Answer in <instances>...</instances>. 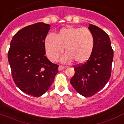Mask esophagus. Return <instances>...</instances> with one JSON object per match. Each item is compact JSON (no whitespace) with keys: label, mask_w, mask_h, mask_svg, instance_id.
<instances>
[{"label":"esophagus","mask_w":124,"mask_h":124,"mask_svg":"<svg viewBox=\"0 0 124 124\" xmlns=\"http://www.w3.org/2000/svg\"><path fill=\"white\" fill-rule=\"evenodd\" d=\"M65 69V67L64 66H62V65H59V71H62L63 69Z\"/></svg>","instance_id":"1"}]
</instances>
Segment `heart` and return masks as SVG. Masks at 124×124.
Returning <instances> with one entry per match:
<instances>
[{
  "label": "heart",
  "instance_id": "heart-1",
  "mask_svg": "<svg viewBox=\"0 0 124 124\" xmlns=\"http://www.w3.org/2000/svg\"><path fill=\"white\" fill-rule=\"evenodd\" d=\"M45 47L47 57L52 62L58 60L64 47L66 53L61 58L62 62L69 63L74 60L81 64L88 60L93 52L94 38L88 29L69 26L60 29L56 35L48 34Z\"/></svg>",
  "mask_w": 124,
  "mask_h": 124
}]
</instances>
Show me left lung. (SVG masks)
Instances as JSON below:
<instances>
[{
    "label": "left lung",
    "mask_w": 124,
    "mask_h": 124,
    "mask_svg": "<svg viewBox=\"0 0 124 124\" xmlns=\"http://www.w3.org/2000/svg\"><path fill=\"white\" fill-rule=\"evenodd\" d=\"M88 29L94 38V47L88 60L74 67L70 83L77 92L90 97L104 88L109 81L113 51L109 36L97 26L90 24Z\"/></svg>",
    "instance_id": "1"
}]
</instances>
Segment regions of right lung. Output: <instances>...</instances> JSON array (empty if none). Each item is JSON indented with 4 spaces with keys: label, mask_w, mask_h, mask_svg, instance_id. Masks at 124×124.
Returning a JSON list of instances; mask_svg holds the SVG:
<instances>
[{
    "label": "right lung",
    "mask_w": 124,
    "mask_h": 124,
    "mask_svg": "<svg viewBox=\"0 0 124 124\" xmlns=\"http://www.w3.org/2000/svg\"><path fill=\"white\" fill-rule=\"evenodd\" d=\"M51 26L37 23L13 36L8 61L15 84L23 92L39 97L48 91L59 72V65L45 56V40Z\"/></svg>",
    "instance_id": "obj_1"
}]
</instances>
